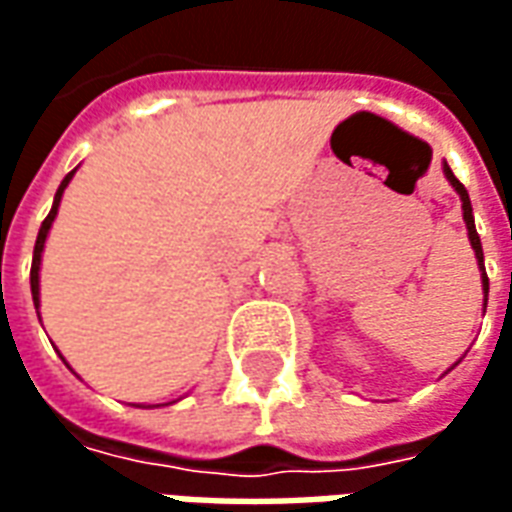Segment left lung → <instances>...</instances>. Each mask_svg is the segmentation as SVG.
Instances as JSON below:
<instances>
[{"instance_id":"obj_1","label":"left lung","mask_w":512,"mask_h":512,"mask_svg":"<svg viewBox=\"0 0 512 512\" xmlns=\"http://www.w3.org/2000/svg\"><path fill=\"white\" fill-rule=\"evenodd\" d=\"M444 169V178L450 180V186L458 191V197H461V208H463V222H466V233H469V244L474 249V257H477V268H480V282H483V293H485V304H488V277H485V263H483V244H480V235L474 230V213H472V200H469V191L463 189V183L455 175H452V169L447 167V161L441 164ZM455 367V365H452Z\"/></svg>"}]
</instances>
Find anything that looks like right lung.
I'll list each match as a JSON object with an SVG mask.
<instances>
[{"instance_id":"right-lung-1","label":"right lung","mask_w":512,"mask_h":512,"mask_svg":"<svg viewBox=\"0 0 512 512\" xmlns=\"http://www.w3.org/2000/svg\"><path fill=\"white\" fill-rule=\"evenodd\" d=\"M73 175H76V169H71L65 178H62L60 189H57V194H54V202H51V211L49 216L43 219V224H40V233H38V241H35V252H32V271H29V288H32V301H35V310L40 307V260H43V249H46V238H49V230L51 224H54V219H57V211H60V200L62 194H65V189H68V183L73 180ZM40 318V312H38ZM175 403V400H172ZM169 406V403H167Z\"/></svg>"}]
</instances>
